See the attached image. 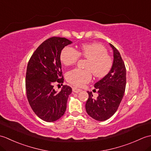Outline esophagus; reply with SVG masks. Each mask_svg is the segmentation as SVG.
<instances>
[{
  "label": "esophagus",
  "mask_w": 151,
  "mask_h": 151,
  "mask_svg": "<svg viewBox=\"0 0 151 151\" xmlns=\"http://www.w3.org/2000/svg\"><path fill=\"white\" fill-rule=\"evenodd\" d=\"M81 91H82V89H78V88H75V87L73 88V92H75V93H78L81 92Z\"/></svg>",
  "instance_id": "obj_1"
}]
</instances>
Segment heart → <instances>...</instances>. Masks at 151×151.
Listing matches in <instances>:
<instances>
[{"label":"heart","mask_w":151,"mask_h":151,"mask_svg":"<svg viewBox=\"0 0 151 151\" xmlns=\"http://www.w3.org/2000/svg\"><path fill=\"white\" fill-rule=\"evenodd\" d=\"M80 56L88 60L86 65L87 70L75 69L66 75L68 82L78 87L90 81L92 73L97 78L104 77L110 73L113 65L107 49L98 43L83 44L78 50L69 47H65L60 53V60L63 65L70 66L77 62Z\"/></svg>","instance_id":"b5f03b06"}]
</instances>
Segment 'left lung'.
Segmentation results:
<instances>
[{"mask_svg": "<svg viewBox=\"0 0 151 151\" xmlns=\"http://www.w3.org/2000/svg\"><path fill=\"white\" fill-rule=\"evenodd\" d=\"M114 52L111 69L108 75L96 82L98 97H93L92 92L88 91L89 97L86 103L88 114L94 119L103 121L111 117L119 106L126 88V68L119 52L110 43Z\"/></svg>", "mask_w": 151, "mask_h": 151, "instance_id": "left-lung-1", "label": "left lung"}]
</instances>
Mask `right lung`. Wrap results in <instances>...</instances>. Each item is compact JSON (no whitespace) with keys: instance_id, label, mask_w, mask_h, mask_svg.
<instances>
[{"instance_id":"1","label":"right lung","mask_w":151,"mask_h":151,"mask_svg":"<svg viewBox=\"0 0 151 151\" xmlns=\"http://www.w3.org/2000/svg\"><path fill=\"white\" fill-rule=\"evenodd\" d=\"M71 43L65 37H50L37 47L28 62L26 73L27 99L34 113L45 121L59 119L66 110L72 89L63 85L57 93L53 84L63 82L60 53Z\"/></svg>"}]
</instances>
